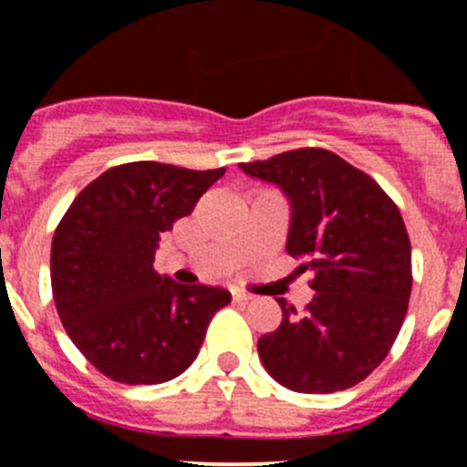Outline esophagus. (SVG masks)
<instances>
[{
  "mask_svg": "<svg viewBox=\"0 0 467 467\" xmlns=\"http://www.w3.org/2000/svg\"><path fill=\"white\" fill-rule=\"evenodd\" d=\"M253 298H255V296L248 294V291L233 289V300H234V303H248V300H253Z\"/></svg>",
  "mask_w": 467,
  "mask_h": 467,
  "instance_id": "esophagus-1",
  "label": "esophagus"
}]
</instances>
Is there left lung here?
<instances>
[{"label": "left lung", "mask_w": 467, "mask_h": 467, "mask_svg": "<svg viewBox=\"0 0 467 467\" xmlns=\"http://www.w3.org/2000/svg\"><path fill=\"white\" fill-rule=\"evenodd\" d=\"M291 201L286 253L312 271L317 294L257 341L264 368L298 393H334L368 378L398 338L411 296V242L389 194L327 149L242 162Z\"/></svg>", "instance_id": "1"}]
</instances>
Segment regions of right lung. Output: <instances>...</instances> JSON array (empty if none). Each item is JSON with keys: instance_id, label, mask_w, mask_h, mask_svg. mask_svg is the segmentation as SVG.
I'll return each instance as SVG.
<instances>
[{"instance_id": "add662e5", "label": "right lung", "mask_w": 467, "mask_h": 467, "mask_svg": "<svg viewBox=\"0 0 467 467\" xmlns=\"http://www.w3.org/2000/svg\"><path fill=\"white\" fill-rule=\"evenodd\" d=\"M225 169L142 160L103 171L60 219L51 242V291L65 332L101 375L121 384H162L199 355L212 317L230 291L178 285L153 268L160 234Z\"/></svg>"}]
</instances>
